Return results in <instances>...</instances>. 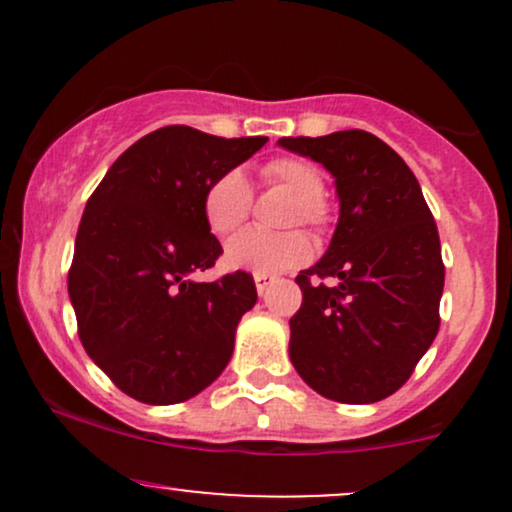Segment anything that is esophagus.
I'll return each instance as SVG.
<instances>
[{
    "instance_id": "34e87169",
    "label": "esophagus",
    "mask_w": 512,
    "mask_h": 512,
    "mask_svg": "<svg viewBox=\"0 0 512 512\" xmlns=\"http://www.w3.org/2000/svg\"><path fill=\"white\" fill-rule=\"evenodd\" d=\"M274 279H276V276H272V274H255V286H257V293H260V296H264V293H267L269 286L274 284Z\"/></svg>"
}]
</instances>
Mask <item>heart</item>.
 <instances>
[{"instance_id":"heart-1","label":"heart","mask_w":512,"mask_h":512,"mask_svg":"<svg viewBox=\"0 0 512 512\" xmlns=\"http://www.w3.org/2000/svg\"><path fill=\"white\" fill-rule=\"evenodd\" d=\"M264 175L296 197L293 221L322 226L327 221V204L322 202L325 182L320 170L301 158H274ZM252 204L250 182L243 170H228L209 185L204 195V219L216 236H228L248 219ZM310 257V240L303 231L264 233L248 228L228 240L223 260L231 269L255 274H276L298 267Z\"/></svg>"}]
</instances>
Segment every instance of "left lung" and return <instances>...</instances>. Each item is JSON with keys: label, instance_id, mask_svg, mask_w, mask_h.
Wrapping results in <instances>:
<instances>
[{"label": "left lung", "instance_id": "1", "mask_svg": "<svg viewBox=\"0 0 512 512\" xmlns=\"http://www.w3.org/2000/svg\"><path fill=\"white\" fill-rule=\"evenodd\" d=\"M279 146L322 163L339 197L330 248L296 276L303 303L289 320L291 363L317 395L380 402L407 383L438 334L445 267L436 221L419 180L375 134L346 129Z\"/></svg>", "mask_w": 512, "mask_h": 512}]
</instances>
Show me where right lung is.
I'll return each instance as SVG.
<instances>
[{
	"instance_id": "1",
	"label": "right lung",
	"mask_w": 512,
	"mask_h": 512,
	"mask_svg": "<svg viewBox=\"0 0 512 512\" xmlns=\"http://www.w3.org/2000/svg\"><path fill=\"white\" fill-rule=\"evenodd\" d=\"M267 137L223 139L173 125L146 134L86 202L69 269V301L86 354L129 397L178 404L233 356L238 322L257 303L250 274L195 281L221 243L204 195Z\"/></svg>"
}]
</instances>
